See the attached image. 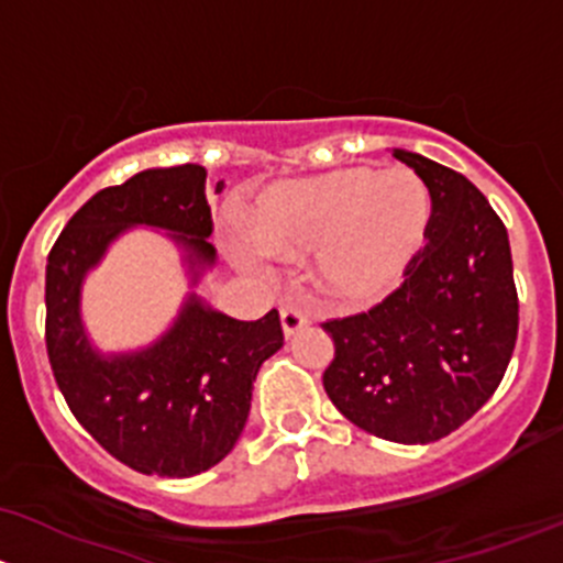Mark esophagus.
<instances>
[{
	"mask_svg": "<svg viewBox=\"0 0 563 563\" xmlns=\"http://www.w3.org/2000/svg\"><path fill=\"white\" fill-rule=\"evenodd\" d=\"M306 324H309V317L303 311L295 309V306H282V330L287 339L298 333V330H303Z\"/></svg>",
	"mask_w": 563,
	"mask_h": 563,
	"instance_id": "esophagus-1",
	"label": "esophagus"
}]
</instances>
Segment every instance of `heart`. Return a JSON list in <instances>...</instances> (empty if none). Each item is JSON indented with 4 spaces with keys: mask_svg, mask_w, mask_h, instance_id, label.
<instances>
[{
    "mask_svg": "<svg viewBox=\"0 0 563 563\" xmlns=\"http://www.w3.org/2000/svg\"><path fill=\"white\" fill-rule=\"evenodd\" d=\"M433 202L409 167L344 165L265 187L243 208V233L224 243L249 274H263L265 252L311 249V274L328 295L368 303L390 292L420 254Z\"/></svg>",
    "mask_w": 563,
    "mask_h": 563,
    "instance_id": "obj_1",
    "label": "heart"
}]
</instances>
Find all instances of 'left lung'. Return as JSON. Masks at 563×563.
Returning a JSON list of instances; mask_svg holds the SVG:
<instances>
[{"label":"left lung","mask_w":563,"mask_h":563,"mask_svg":"<svg viewBox=\"0 0 563 563\" xmlns=\"http://www.w3.org/2000/svg\"><path fill=\"white\" fill-rule=\"evenodd\" d=\"M431 192L428 243L404 284L363 314L324 322L335 355L322 385L374 437L428 444L496 393L518 339L507 228L461 173L393 148Z\"/></svg>","instance_id":"obj_1"}]
</instances>
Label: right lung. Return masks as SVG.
<instances>
[{
    "mask_svg": "<svg viewBox=\"0 0 563 563\" xmlns=\"http://www.w3.org/2000/svg\"><path fill=\"white\" fill-rule=\"evenodd\" d=\"M206 192L202 165L135 173L75 211L45 265V346L67 407L110 455L159 477L208 472L235 448L257 371L284 344L279 311L243 322L187 292L159 339L106 355L91 344L80 298L89 271L132 228L176 243L195 287L217 265Z\"/></svg>",
    "mask_w": 563,
    "mask_h": 563,
    "instance_id": "obj_1",
    "label": "right lung"
}]
</instances>
